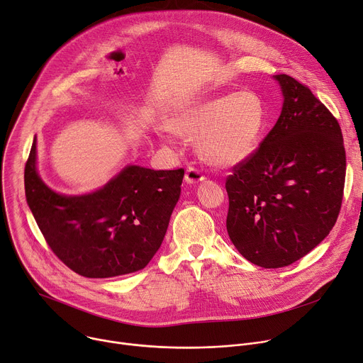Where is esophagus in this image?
I'll list each match as a JSON object with an SVG mask.
<instances>
[{
	"label": "esophagus",
	"instance_id": "1",
	"mask_svg": "<svg viewBox=\"0 0 363 363\" xmlns=\"http://www.w3.org/2000/svg\"><path fill=\"white\" fill-rule=\"evenodd\" d=\"M186 182L190 183V184H194V183H199L202 180H205V174L198 169V167L194 165H189L186 169V176H184Z\"/></svg>",
	"mask_w": 363,
	"mask_h": 363
}]
</instances>
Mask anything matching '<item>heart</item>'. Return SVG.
Listing matches in <instances>:
<instances>
[{
	"instance_id": "obj_1",
	"label": "heart",
	"mask_w": 363,
	"mask_h": 363,
	"mask_svg": "<svg viewBox=\"0 0 363 363\" xmlns=\"http://www.w3.org/2000/svg\"><path fill=\"white\" fill-rule=\"evenodd\" d=\"M266 106L253 91H238L190 106L172 119L173 132L196 138L198 152L218 167L252 157L266 129Z\"/></svg>"
}]
</instances>
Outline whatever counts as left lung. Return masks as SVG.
<instances>
[{
    "mask_svg": "<svg viewBox=\"0 0 363 363\" xmlns=\"http://www.w3.org/2000/svg\"><path fill=\"white\" fill-rule=\"evenodd\" d=\"M282 113L256 152L227 177V231L253 264L277 269L308 255L342 208L346 151L337 119L295 78L274 75Z\"/></svg>",
    "mask_w": 363,
    "mask_h": 363,
    "instance_id": "1",
    "label": "left lung"
}]
</instances>
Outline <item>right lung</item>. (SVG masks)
Returning <instances> with one entry per match:
<instances>
[{
  "label": "right lung",
  "instance_id": "1",
  "mask_svg": "<svg viewBox=\"0 0 363 363\" xmlns=\"http://www.w3.org/2000/svg\"><path fill=\"white\" fill-rule=\"evenodd\" d=\"M184 170L129 165L103 189L62 196L36 172V139L24 167L26 199L48 245L75 273L103 279L144 269L160 248Z\"/></svg>",
  "mask_w": 363,
  "mask_h": 363
}]
</instances>
